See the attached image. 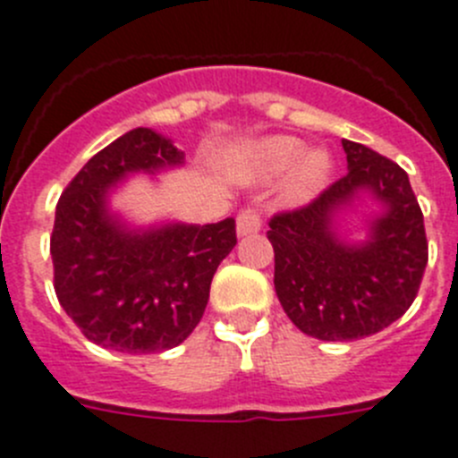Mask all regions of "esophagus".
Instances as JSON below:
<instances>
[{
  "label": "esophagus",
  "mask_w": 458,
  "mask_h": 458,
  "mask_svg": "<svg viewBox=\"0 0 458 458\" xmlns=\"http://www.w3.org/2000/svg\"><path fill=\"white\" fill-rule=\"evenodd\" d=\"M262 221H259V214L255 209H242L237 214V234L239 237H246V234H253L258 233Z\"/></svg>",
  "instance_id": "1"
}]
</instances>
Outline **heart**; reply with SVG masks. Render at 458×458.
Masks as SVG:
<instances>
[{
	"label": "heart",
	"instance_id": "obj_1",
	"mask_svg": "<svg viewBox=\"0 0 458 458\" xmlns=\"http://www.w3.org/2000/svg\"><path fill=\"white\" fill-rule=\"evenodd\" d=\"M249 162L255 175L274 180L285 175L283 196L290 203H306L321 191L331 175V155L327 150H308L296 137H267L253 143Z\"/></svg>",
	"mask_w": 458,
	"mask_h": 458
}]
</instances>
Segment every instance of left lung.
I'll return each mask as SVG.
<instances>
[{
  "label": "left lung",
  "mask_w": 458,
  "mask_h": 458,
  "mask_svg": "<svg viewBox=\"0 0 458 458\" xmlns=\"http://www.w3.org/2000/svg\"><path fill=\"white\" fill-rule=\"evenodd\" d=\"M349 173L292 212L274 214V285L299 331L317 340L374 335L409 310L429 259L427 234L409 175L393 159L342 139ZM369 192L382 214L369 239L352 245L336 233V214Z\"/></svg>",
  "instance_id": "obj_1"
}]
</instances>
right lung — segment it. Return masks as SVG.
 <instances>
[{
	"label": "right lung",
	"instance_id": "add662e5",
	"mask_svg": "<svg viewBox=\"0 0 458 458\" xmlns=\"http://www.w3.org/2000/svg\"><path fill=\"white\" fill-rule=\"evenodd\" d=\"M180 164L184 152L171 139L137 127L93 155L61 193L49 239L56 299L100 347H178L199 327L216 267L237 244L234 219L131 230L109 212L123 178Z\"/></svg>",
	"mask_w": 458,
	"mask_h": 458
}]
</instances>
